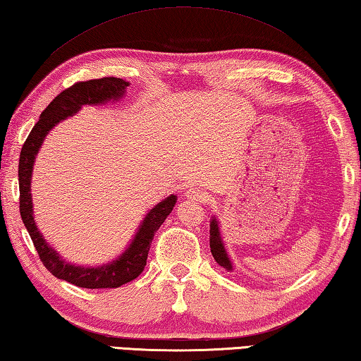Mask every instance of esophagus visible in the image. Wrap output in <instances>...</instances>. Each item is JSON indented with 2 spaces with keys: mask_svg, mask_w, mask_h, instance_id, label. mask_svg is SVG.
<instances>
[{
  "mask_svg": "<svg viewBox=\"0 0 361 361\" xmlns=\"http://www.w3.org/2000/svg\"><path fill=\"white\" fill-rule=\"evenodd\" d=\"M186 197L189 200H194V202H202L203 199H205V194H203L200 188H189L186 191Z\"/></svg>",
  "mask_w": 361,
  "mask_h": 361,
  "instance_id": "1",
  "label": "esophagus"
}]
</instances>
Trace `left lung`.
<instances>
[{"mask_svg": "<svg viewBox=\"0 0 361 361\" xmlns=\"http://www.w3.org/2000/svg\"><path fill=\"white\" fill-rule=\"evenodd\" d=\"M209 249H212V254H213L214 260L218 262V264L222 268H226L227 271L233 270L232 260H231V257H228L227 249H226V245H224V240H222L219 221H218V218H216V216H213V218L209 219Z\"/></svg>", "mask_w": 361, "mask_h": 361, "instance_id": "left-lung-1", "label": "left lung"}]
</instances>
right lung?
Instances as JSON below:
<instances>
[{
  "mask_svg": "<svg viewBox=\"0 0 361 361\" xmlns=\"http://www.w3.org/2000/svg\"><path fill=\"white\" fill-rule=\"evenodd\" d=\"M129 82L116 77H104L96 80L78 82L71 88L61 91L47 109L39 116V121L31 129L28 139L23 143L20 161H18V188H20V214L22 221L35 243L36 251L44 267L58 279L85 287V289H112L135 279L147 265L149 246L154 233L162 226L167 216L172 213L176 203V195L172 194L159 202L145 214L139 228L130 240L128 247L109 264L99 267L74 265L64 260L56 249L45 241L39 231L32 212L31 176L36 156L41 149L44 139L58 123L75 115L83 106H101V104L116 102L126 94Z\"/></svg>",
  "mask_w": 361,
  "mask_h": 361,
  "instance_id": "obj_1",
  "label": "right lung"
}]
</instances>
